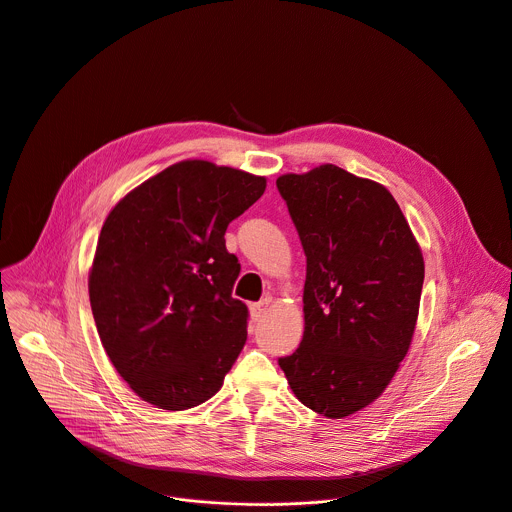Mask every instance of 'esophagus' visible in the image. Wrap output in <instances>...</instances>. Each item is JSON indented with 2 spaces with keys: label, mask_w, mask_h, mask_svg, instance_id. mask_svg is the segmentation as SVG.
<instances>
[{
  "label": "esophagus",
  "mask_w": 512,
  "mask_h": 512,
  "mask_svg": "<svg viewBox=\"0 0 512 512\" xmlns=\"http://www.w3.org/2000/svg\"><path fill=\"white\" fill-rule=\"evenodd\" d=\"M269 304H271V298H263V300L251 304V316H253V320H261V318L265 316V312L269 310Z\"/></svg>",
  "instance_id": "esophagus-1"
}]
</instances>
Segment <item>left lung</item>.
<instances>
[{"label":"left lung","mask_w":512,"mask_h":512,"mask_svg":"<svg viewBox=\"0 0 512 512\" xmlns=\"http://www.w3.org/2000/svg\"><path fill=\"white\" fill-rule=\"evenodd\" d=\"M304 253V338L279 358L294 395L342 419L371 405L405 358L423 287V255L391 192L334 164L283 174Z\"/></svg>","instance_id":"1"}]
</instances>
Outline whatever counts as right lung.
<instances>
[{
    "mask_svg": "<svg viewBox=\"0 0 512 512\" xmlns=\"http://www.w3.org/2000/svg\"><path fill=\"white\" fill-rule=\"evenodd\" d=\"M263 192V176L186 160L131 190L105 218L91 310L113 367L143 401L184 411L223 387L249 318L233 298L241 265L225 233Z\"/></svg>",
    "mask_w": 512,
    "mask_h": 512,
    "instance_id": "right-lung-1",
    "label": "right lung"
}]
</instances>
